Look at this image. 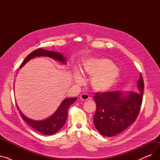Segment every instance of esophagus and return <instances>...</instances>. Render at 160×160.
<instances>
[{
  "instance_id": "34e87169",
  "label": "esophagus",
  "mask_w": 160,
  "mask_h": 160,
  "mask_svg": "<svg viewBox=\"0 0 160 160\" xmlns=\"http://www.w3.org/2000/svg\"><path fill=\"white\" fill-rule=\"evenodd\" d=\"M89 98V96L88 94L83 93L80 95V99L82 100H87Z\"/></svg>"
}]
</instances>
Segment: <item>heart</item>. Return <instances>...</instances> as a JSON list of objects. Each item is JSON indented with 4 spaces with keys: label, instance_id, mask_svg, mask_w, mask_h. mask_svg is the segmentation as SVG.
<instances>
[{
    "label": "heart",
    "instance_id": "b5f03b06",
    "mask_svg": "<svg viewBox=\"0 0 160 160\" xmlns=\"http://www.w3.org/2000/svg\"><path fill=\"white\" fill-rule=\"evenodd\" d=\"M82 72L91 77V86L95 91L104 93L112 89L120 77V71L113 62L107 58H93L83 63ZM76 83L83 81L79 71L74 72Z\"/></svg>",
    "mask_w": 160,
    "mask_h": 160
}]
</instances>
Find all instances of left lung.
<instances>
[{"mask_svg": "<svg viewBox=\"0 0 160 160\" xmlns=\"http://www.w3.org/2000/svg\"><path fill=\"white\" fill-rule=\"evenodd\" d=\"M136 92L121 91L96 93L94 99L97 110L93 122L102 135L115 136L135 122L142 100L144 82L140 74Z\"/></svg>", "mask_w": 160, "mask_h": 160, "instance_id": "1", "label": "left lung"}]
</instances>
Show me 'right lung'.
I'll return each mask as SVG.
<instances>
[{"instance_id":"1","label":"right lung","mask_w":160,"mask_h":160,"mask_svg":"<svg viewBox=\"0 0 160 160\" xmlns=\"http://www.w3.org/2000/svg\"><path fill=\"white\" fill-rule=\"evenodd\" d=\"M41 56L48 57L64 65L67 64L66 58L62 54L57 52L50 51V50L38 48L33 51L24 59L20 69H21L25 64L32 59ZM77 97L65 98L56 111L51 116H50L45 119L41 121L32 120L28 118L21 112L18 104H17V106L19 109L21 117L24 121H26L33 128H34L40 133L49 136L54 134L63 127L67 118V112H68L69 108L77 100Z\"/></svg>"}]
</instances>
